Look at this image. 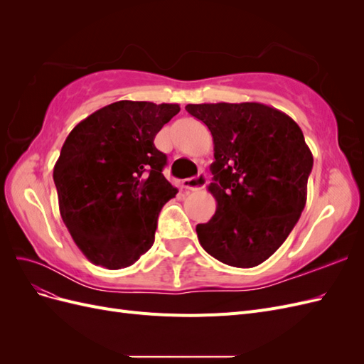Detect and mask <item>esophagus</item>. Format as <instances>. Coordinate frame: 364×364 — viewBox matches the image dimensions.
<instances>
[{
  "label": "esophagus",
  "instance_id": "1",
  "mask_svg": "<svg viewBox=\"0 0 364 364\" xmlns=\"http://www.w3.org/2000/svg\"><path fill=\"white\" fill-rule=\"evenodd\" d=\"M208 183L206 181V176L203 173H199L196 176V178H190V179H183L182 181V186L185 190H190V191H197V190H202L205 188Z\"/></svg>",
  "mask_w": 364,
  "mask_h": 364
}]
</instances>
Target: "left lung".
Returning <instances> with one entry per match:
<instances>
[{"instance_id": "8db88e82", "label": "left lung", "mask_w": 364, "mask_h": 364, "mask_svg": "<svg viewBox=\"0 0 364 364\" xmlns=\"http://www.w3.org/2000/svg\"><path fill=\"white\" fill-rule=\"evenodd\" d=\"M213 135L217 209L196 226L202 247L228 266L249 269L279 249L306 202L313 155L301 127L272 106L186 105Z\"/></svg>"}]
</instances>
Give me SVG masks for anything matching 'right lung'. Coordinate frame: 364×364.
Segmentation results:
<instances>
[{"instance_id":"1","label":"right lung","mask_w":364,"mask_h":364,"mask_svg":"<svg viewBox=\"0 0 364 364\" xmlns=\"http://www.w3.org/2000/svg\"><path fill=\"white\" fill-rule=\"evenodd\" d=\"M179 105L121 100L82 119L54 165L59 209L95 266H132L155 241L162 206L178 193L164 178L167 156L153 141Z\"/></svg>"}]
</instances>
